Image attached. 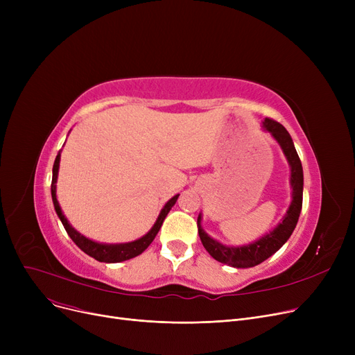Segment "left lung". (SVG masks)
<instances>
[{
    "mask_svg": "<svg viewBox=\"0 0 355 355\" xmlns=\"http://www.w3.org/2000/svg\"><path fill=\"white\" fill-rule=\"evenodd\" d=\"M263 126L266 130L273 135V138L282 146L284 153L289 161L291 165V184H292V202L288 210V214L282 220L273 232L266 234L260 240L254 241L252 245L241 246V248H227L223 246L218 241L209 237L204 230L201 229V216H198L197 227H198V236L201 239V243L216 260L218 262L230 265L233 268H252L259 263H262L263 260L270 257L275 252L281 249L285 241L291 237L292 232L296 227L297 218H300L301 210H302V191H304V171L302 164L297 155L295 145L292 142V138L284 125L279 122L266 118L263 122Z\"/></svg>",
    "mask_w": 355,
    "mask_h": 355,
    "instance_id": "8db88e82",
    "label": "left lung"
}]
</instances>
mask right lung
I'll use <instances>...</instances> for the list:
<instances>
[{
    "label": "right lung",
    "mask_w": 355,
    "mask_h": 355,
    "mask_svg": "<svg viewBox=\"0 0 355 355\" xmlns=\"http://www.w3.org/2000/svg\"><path fill=\"white\" fill-rule=\"evenodd\" d=\"M59 162H60V154H58L54 159V165H53V178H51V198H53V204H54V209L58 216L60 217L63 226L67 232V234L70 236V239L76 243L86 254L92 256L93 259L99 260V262H107V263H115V262H123V260L128 259H132L138 254H141L149 245L153 243V240L155 239L157 233L159 232L161 226H162V221L165 220L168 211L171 210V207L175 204L177 198L180 194L174 196L170 201H168L164 209L159 213L158 220L155 221L154 227L149 230L144 237L135 240V241H130V243H123V245H102V243H96V241H92L89 239H86L85 236H82L80 233H78L74 230L70 225L67 218L64 217V214L62 213V209L59 206V201L55 198V181H58V171H59Z\"/></svg>",
    "instance_id": "1"
}]
</instances>
